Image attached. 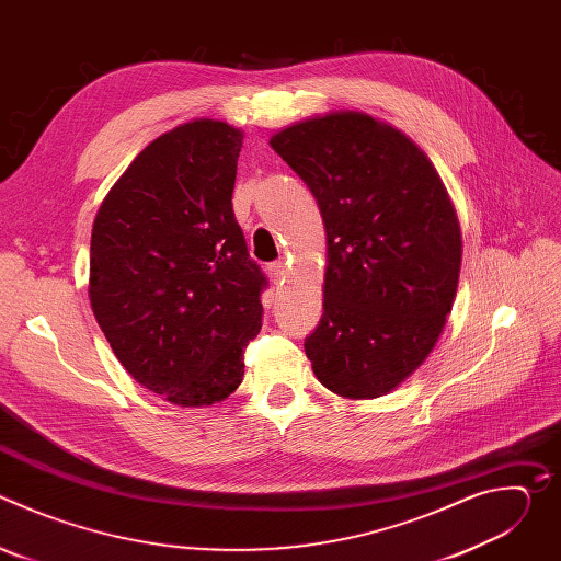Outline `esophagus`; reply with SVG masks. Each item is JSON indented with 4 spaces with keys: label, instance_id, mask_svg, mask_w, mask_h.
Wrapping results in <instances>:
<instances>
[{
    "label": "esophagus",
    "instance_id": "obj_1",
    "mask_svg": "<svg viewBox=\"0 0 561 561\" xmlns=\"http://www.w3.org/2000/svg\"><path fill=\"white\" fill-rule=\"evenodd\" d=\"M286 273H288V266H286V262H273L271 266H268V275H271V279L275 282V284H284V279H286Z\"/></svg>",
    "mask_w": 561,
    "mask_h": 561
}]
</instances>
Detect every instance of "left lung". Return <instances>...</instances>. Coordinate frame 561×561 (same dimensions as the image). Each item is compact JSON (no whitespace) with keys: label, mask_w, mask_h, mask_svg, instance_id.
Here are the masks:
<instances>
[{"label":"left lung","mask_w":561,"mask_h":561,"mask_svg":"<svg viewBox=\"0 0 561 561\" xmlns=\"http://www.w3.org/2000/svg\"><path fill=\"white\" fill-rule=\"evenodd\" d=\"M271 146L327 228L324 314L304 342L312 373L346 399L388 394L431 355L457 295L446 186L413 139L359 111L295 122Z\"/></svg>","instance_id":"obj_1"}]
</instances>
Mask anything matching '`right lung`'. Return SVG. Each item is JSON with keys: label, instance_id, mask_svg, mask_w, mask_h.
Wrapping results in <instances>:
<instances>
[{"label": "right lung", "instance_id": "right-lung-1", "mask_svg": "<svg viewBox=\"0 0 561 561\" xmlns=\"http://www.w3.org/2000/svg\"><path fill=\"white\" fill-rule=\"evenodd\" d=\"M244 133L193 119L152 139L104 197L89 297L115 357L178 407L224 402L262 329L266 277L232 213Z\"/></svg>", "mask_w": 561, "mask_h": 561}]
</instances>
